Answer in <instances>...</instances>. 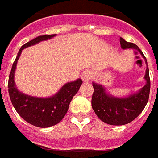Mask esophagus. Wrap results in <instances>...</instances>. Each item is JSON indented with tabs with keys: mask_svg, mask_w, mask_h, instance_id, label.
I'll return each mask as SVG.
<instances>
[{
	"mask_svg": "<svg viewBox=\"0 0 158 158\" xmlns=\"http://www.w3.org/2000/svg\"><path fill=\"white\" fill-rule=\"evenodd\" d=\"M93 77V73L90 70H86L81 74V79L83 81H89Z\"/></svg>",
	"mask_w": 158,
	"mask_h": 158,
	"instance_id": "obj_1",
	"label": "esophagus"
}]
</instances>
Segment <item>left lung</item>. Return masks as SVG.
I'll return each instance as SVG.
<instances>
[{
  "mask_svg": "<svg viewBox=\"0 0 158 158\" xmlns=\"http://www.w3.org/2000/svg\"><path fill=\"white\" fill-rule=\"evenodd\" d=\"M119 42L122 49L132 48L138 50L144 58L147 64L146 57L138 47V45L133 43L127 42L122 38L119 39ZM144 79L146 80V84L141 89L139 93L122 99L113 97L106 94L104 88L102 85L93 83L94 93L91 103L98 118L103 122L113 126L126 125L135 119L142 113L149 100L151 80L148 67L146 69Z\"/></svg>",
  "mask_w": 158,
  "mask_h": 158,
  "instance_id": "8db88e82",
  "label": "left lung"
}]
</instances>
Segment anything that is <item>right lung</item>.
Returning <instances> with one entry per match:
<instances>
[{"label":"right lung","instance_id":"add662e5","mask_svg":"<svg viewBox=\"0 0 158 158\" xmlns=\"http://www.w3.org/2000/svg\"><path fill=\"white\" fill-rule=\"evenodd\" d=\"M54 36L55 34L39 36L22 45L13 64L8 78V93L15 110L26 121L42 128L55 126L64 118L69 109V103L73 96L78 92L82 81L77 79V81L68 82L54 96L43 99L29 96L18 91L15 87L14 77L16 64L23 49Z\"/></svg>","mask_w":158,"mask_h":158}]
</instances>
